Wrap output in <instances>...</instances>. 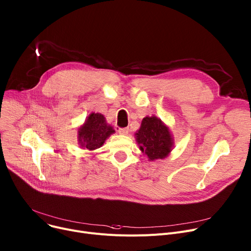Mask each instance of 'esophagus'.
<instances>
[{"mask_svg": "<svg viewBox=\"0 0 251 251\" xmlns=\"http://www.w3.org/2000/svg\"><path fill=\"white\" fill-rule=\"evenodd\" d=\"M118 132L122 135H127L129 133V128H119Z\"/></svg>", "mask_w": 251, "mask_h": 251, "instance_id": "esophagus-1", "label": "esophagus"}]
</instances>
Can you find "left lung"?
<instances>
[{"instance_id": "obj_1", "label": "left lung", "mask_w": 251, "mask_h": 251, "mask_svg": "<svg viewBox=\"0 0 251 251\" xmlns=\"http://www.w3.org/2000/svg\"><path fill=\"white\" fill-rule=\"evenodd\" d=\"M135 135L140 150L150 161L162 159L172 151L174 139L171 131L155 116L143 118Z\"/></svg>"}]
</instances>
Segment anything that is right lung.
<instances>
[{
	"label": "right lung",
	"instance_id": "1",
	"mask_svg": "<svg viewBox=\"0 0 251 251\" xmlns=\"http://www.w3.org/2000/svg\"><path fill=\"white\" fill-rule=\"evenodd\" d=\"M115 133L111 125H108L104 115L92 113L77 132V141L81 148L95 150L101 147L106 139Z\"/></svg>",
	"mask_w": 251,
	"mask_h": 251
}]
</instances>
